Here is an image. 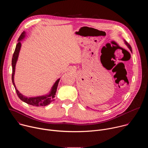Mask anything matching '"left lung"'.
<instances>
[{"mask_svg": "<svg viewBox=\"0 0 148 148\" xmlns=\"http://www.w3.org/2000/svg\"><path fill=\"white\" fill-rule=\"evenodd\" d=\"M124 41H125V45L128 46V47L130 49V50H131V51L132 52V48H131V46L127 43V42H126L125 40H124Z\"/></svg>", "mask_w": 148, "mask_h": 148, "instance_id": "8db88e82", "label": "left lung"}]
</instances>
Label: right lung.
Here are the masks:
<instances>
[{
    "mask_svg": "<svg viewBox=\"0 0 148 148\" xmlns=\"http://www.w3.org/2000/svg\"><path fill=\"white\" fill-rule=\"evenodd\" d=\"M26 36V32H23L22 34L20 35L18 39V43L16 46V49L14 50V52L13 53V57H12V82L13 86L14 87V88L16 90V93L18 98L23 101V102L31 105H33V106L36 107H43V106H46V105L50 104L52 101H54V97L56 93L57 92V88L58 87V84L60 81V78H58L53 84V87H51V90L50 91L49 93L44 95H41V96H38V97H26L23 95H22L20 92L17 90L16 87L15 86L14 81V73H15V67L16 64V62L18 59L19 52L21 49V43L20 41H22Z\"/></svg>",
    "mask_w": 148,
    "mask_h": 148,
    "instance_id": "right-lung-1",
    "label": "right lung"
}]
</instances>
